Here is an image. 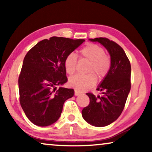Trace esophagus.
<instances>
[{
	"label": "esophagus",
	"instance_id": "1",
	"mask_svg": "<svg viewBox=\"0 0 152 152\" xmlns=\"http://www.w3.org/2000/svg\"><path fill=\"white\" fill-rule=\"evenodd\" d=\"M79 95H80V93H79L77 91L75 90V96H77Z\"/></svg>",
	"mask_w": 152,
	"mask_h": 152
}]
</instances>
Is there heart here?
Wrapping results in <instances>:
<instances>
[{
	"label": "heart",
	"mask_w": 152,
	"mask_h": 152,
	"mask_svg": "<svg viewBox=\"0 0 152 152\" xmlns=\"http://www.w3.org/2000/svg\"><path fill=\"white\" fill-rule=\"evenodd\" d=\"M81 56L90 61L86 75H76L69 79L70 86L78 91L88 90L96 84L97 76L99 79H103L107 75L111 67V59L105 54L104 49L100 45L90 43L83 48L80 51ZM77 59L76 55L70 53L64 59V66L66 72L68 75H72L75 72ZM96 74L95 75L94 74Z\"/></svg>",
	"instance_id": "b5f03b06"
}]
</instances>
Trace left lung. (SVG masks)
Returning a JSON list of instances; mask_svg holds the SVG:
<instances>
[{
  "mask_svg": "<svg viewBox=\"0 0 152 152\" xmlns=\"http://www.w3.org/2000/svg\"><path fill=\"white\" fill-rule=\"evenodd\" d=\"M89 40L101 43L111 56L109 71L97 88L102 95L86 93L90 103L82 111L88 123L102 127L115 121L123 111L131 89V64L124 50L114 41L103 37Z\"/></svg>",
  "mask_w": 152,
  "mask_h": 152,
  "instance_id": "8db88e82",
  "label": "left lung"
}]
</instances>
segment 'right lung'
I'll return each mask as SVG.
<instances>
[{
	"label": "right lung",
	"instance_id": "right-lung-1",
	"mask_svg": "<svg viewBox=\"0 0 152 152\" xmlns=\"http://www.w3.org/2000/svg\"><path fill=\"white\" fill-rule=\"evenodd\" d=\"M84 41L53 37L39 41L26 54L18 77L19 99L27 118L35 125L55 123L65 101L74 95L73 89L61 86L68 81L64 62Z\"/></svg>",
	"mask_w": 152,
	"mask_h": 152
}]
</instances>
